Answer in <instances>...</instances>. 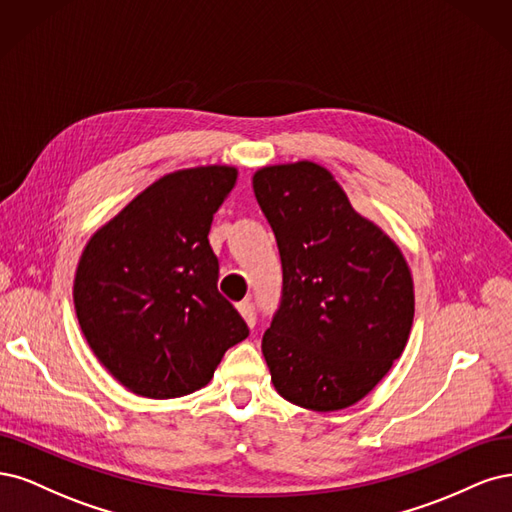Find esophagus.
Returning <instances> with one entry per match:
<instances>
[{
  "label": "esophagus",
  "instance_id": "34e87169",
  "mask_svg": "<svg viewBox=\"0 0 512 512\" xmlns=\"http://www.w3.org/2000/svg\"><path fill=\"white\" fill-rule=\"evenodd\" d=\"M238 310H240L242 319L246 321V325H249V327H255V323H257V312H255V306H253L251 302H242V304H238Z\"/></svg>",
  "mask_w": 512,
  "mask_h": 512
}]
</instances>
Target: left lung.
I'll use <instances>...</instances> for the list:
<instances>
[{"label": "left lung", "mask_w": 512, "mask_h": 512, "mask_svg": "<svg viewBox=\"0 0 512 512\" xmlns=\"http://www.w3.org/2000/svg\"><path fill=\"white\" fill-rule=\"evenodd\" d=\"M253 191L283 263L280 304L261 340L272 383L302 408L353 406L406 346L415 317L408 263L317 163L261 168Z\"/></svg>", "instance_id": "left-lung-1"}]
</instances>
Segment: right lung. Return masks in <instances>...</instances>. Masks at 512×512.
Here are the masks:
<instances>
[{
	"instance_id": "right-lung-1",
	"label": "right lung",
	"mask_w": 512,
	"mask_h": 512,
	"mask_svg": "<svg viewBox=\"0 0 512 512\" xmlns=\"http://www.w3.org/2000/svg\"><path fill=\"white\" fill-rule=\"evenodd\" d=\"M229 166L159 178L82 251L74 306L95 357L144 398L168 400L208 385L249 327L217 289L208 232L234 189Z\"/></svg>"
}]
</instances>
